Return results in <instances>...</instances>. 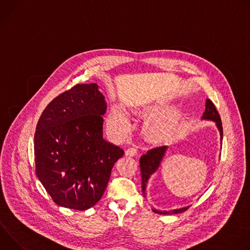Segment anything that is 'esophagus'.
Listing matches in <instances>:
<instances>
[{
	"mask_svg": "<svg viewBox=\"0 0 250 250\" xmlns=\"http://www.w3.org/2000/svg\"><path fill=\"white\" fill-rule=\"evenodd\" d=\"M136 153H137V150L135 148H128L125 151V155L128 157H133L136 155Z\"/></svg>",
	"mask_w": 250,
	"mask_h": 250,
	"instance_id": "obj_1",
	"label": "esophagus"
}]
</instances>
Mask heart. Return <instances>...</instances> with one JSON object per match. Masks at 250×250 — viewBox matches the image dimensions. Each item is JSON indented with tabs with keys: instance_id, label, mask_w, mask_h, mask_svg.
Wrapping results in <instances>:
<instances>
[{
	"instance_id": "b5f03b06",
	"label": "heart",
	"mask_w": 250,
	"mask_h": 250,
	"mask_svg": "<svg viewBox=\"0 0 250 250\" xmlns=\"http://www.w3.org/2000/svg\"><path fill=\"white\" fill-rule=\"evenodd\" d=\"M134 114L151 119L144 128L142 134L153 146H165L174 142L182 131V116L175 106L168 104H153L135 110ZM106 128L116 136H122L128 128L127 117L121 111L113 110L106 117Z\"/></svg>"
}]
</instances>
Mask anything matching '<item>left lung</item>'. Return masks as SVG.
I'll return each instance as SVG.
<instances>
[{
  "label": "left lung",
  "instance_id": "1",
  "mask_svg": "<svg viewBox=\"0 0 250 250\" xmlns=\"http://www.w3.org/2000/svg\"><path fill=\"white\" fill-rule=\"evenodd\" d=\"M202 120L205 121H211L215 122L216 125L220 131L221 135V141L223 140V125H222V120L221 117L216 109L215 104L211 103L210 100L207 99L206 100V110L203 114ZM167 146H161V147H156L151 150H148L146 154H144L140 157L139 160V166H140V171H141V188H142V194H144V197L146 198V187L149 178L153 173H155L163 158L164 155L167 151ZM188 207H183L179 208H174V209H169V210H160L157 208H152V210L156 213H160V215H173V213H179L185 211Z\"/></svg>",
  "mask_w": 250,
  "mask_h": 250
}]
</instances>
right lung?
I'll return each instance as SVG.
<instances>
[{"mask_svg": "<svg viewBox=\"0 0 250 250\" xmlns=\"http://www.w3.org/2000/svg\"><path fill=\"white\" fill-rule=\"evenodd\" d=\"M105 110L97 84H79L52 100L39 120L35 173L60 207L85 210L95 206L124 155L103 138Z\"/></svg>", "mask_w": 250, "mask_h": 250, "instance_id": "add662e5", "label": "right lung"}]
</instances>
